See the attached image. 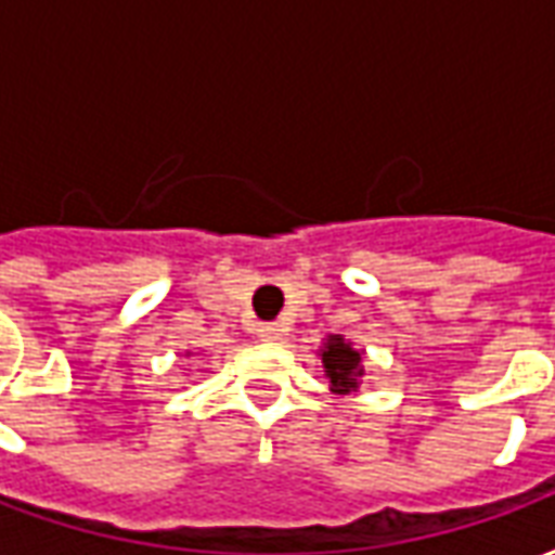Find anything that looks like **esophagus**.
Masks as SVG:
<instances>
[{"label": "esophagus", "instance_id": "1", "mask_svg": "<svg viewBox=\"0 0 555 555\" xmlns=\"http://www.w3.org/2000/svg\"><path fill=\"white\" fill-rule=\"evenodd\" d=\"M255 336L261 338V341H279L282 338V324H258V330H255Z\"/></svg>", "mask_w": 555, "mask_h": 555}]
</instances>
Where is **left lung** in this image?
Listing matches in <instances>:
<instances>
[{"label": "left lung", "mask_w": 555, "mask_h": 555, "mask_svg": "<svg viewBox=\"0 0 555 555\" xmlns=\"http://www.w3.org/2000/svg\"><path fill=\"white\" fill-rule=\"evenodd\" d=\"M321 362H324V372L330 377V389L336 396H350V392H360L362 377V353L353 350L348 338L330 336L321 348Z\"/></svg>", "instance_id": "1"}]
</instances>
